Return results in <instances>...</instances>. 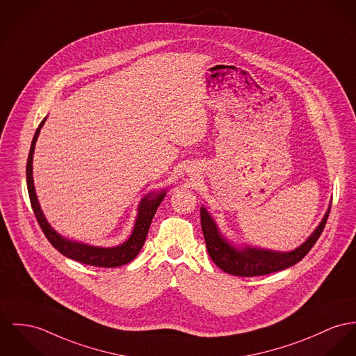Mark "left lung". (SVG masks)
<instances>
[{
    "mask_svg": "<svg viewBox=\"0 0 356 356\" xmlns=\"http://www.w3.org/2000/svg\"><path fill=\"white\" fill-rule=\"evenodd\" d=\"M329 211L330 206L306 241L290 252H277L248 244H234L220 233L217 222L203 206L200 207V222L207 252L222 271L236 276H260L282 271L301 261L323 233Z\"/></svg>",
    "mask_w": 356,
    "mask_h": 356,
    "instance_id": "obj_1",
    "label": "left lung"
}]
</instances>
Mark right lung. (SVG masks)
<instances>
[{
    "label": "right lung",
    "mask_w": 356,
    "mask_h": 356,
    "mask_svg": "<svg viewBox=\"0 0 356 356\" xmlns=\"http://www.w3.org/2000/svg\"><path fill=\"white\" fill-rule=\"evenodd\" d=\"M46 119H47V116L42 120V123L39 124V127L35 131V136L31 142V149H29L27 161L28 195H29V200H31V206L35 213V217L38 219L44 236L51 243V245L54 246L56 250H59L63 256L73 259L76 261H80L82 264L113 268V267H119V266H124V264L130 263L131 260H134L137 257L139 250L145 244L152 219L154 217L160 203L163 202V199L166 195V190L149 192L140 199V202L138 204L137 218H136L133 232H131L130 237L120 245H89V244L73 241V240H69V238L60 236L44 217V214L40 209L38 196H36L35 184H33V172H32L33 152H35L36 140L40 134V129L43 127Z\"/></svg>",
    "instance_id": "add662e5"
}]
</instances>
